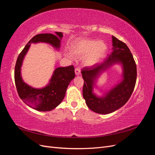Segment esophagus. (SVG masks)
<instances>
[{
  "instance_id": "1",
  "label": "esophagus",
  "mask_w": 155,
  "mask_h": 155,
  "mask_svg": "<svg viewBox=\"0 0 155 155\" xmlns=\"http://www.w3.org/2000/svg\"><path fill=\"white\" fill-rule=\"evenodd\" d=\"M75 74H76V75H78V76H79V75H80V74H81V69H80V68L77 67L76 69H75Z\"/></svg>"
}]
</instances>
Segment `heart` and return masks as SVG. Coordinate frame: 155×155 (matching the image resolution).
Returning a JSON list of instances; mask_svg holds the SVG:
<instances>
[{
	"label": "heart",
	"instance_id": "1",
	"mask_svg": "<svg viewBox=\"0 0 155 155\" xmlns=\"http://www.w3.org/2000/svg\"><path fill=\"white\" fill-rule=\"evenodd\" d=\"M107 45L104 41L92 39H79L71 45L70 52L77 58L86 56L85 64L92 65L104 57L107 51Z\"/></svg>",
	"mask_w": 155,
	"mask_h": 155
}]
</instances>
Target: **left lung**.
<instances>
[{
  "instance_id": "left-lung-1",
  "label": "left lung",
  "mask_w": 155,
  "mask_h": 155,
  "mask_svg": "<svg viewBox=\"0 0 155 155\" xmlns=\"http://www.w3.org/2000/svg\"><path fill=\"white\" fill-rule=\"evenodd\" d=\"M112 38L113 51L104 62L91 67L83 68L84 79L83 96L86 104L96 113L107 114L124 106L132 95L137 81V65L128 46L114 36ZM120 62L124 69V79L118 85L106 93L104 97H97L93 91V81L101 71L114 63Z\"/></svg>"
}]
</instances>
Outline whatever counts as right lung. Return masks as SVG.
Returning <instances> with one entry per match:
<instances>
[{"label":"right lung","mask_w":155,"mask_h":155,"mask_svg":"<svg viewBox=\"0 0 155 155\" xmlns=\"http://www.w3.org/2000/svg\"><path fill=\"white\" fill-rule=\"evenodd\" d=\"M62 32L41 34L33 37L18 55L15 67V83L18 94L26 105L39 111H50L58 106L63 98L70 82L75 78L73 65L56 68L48 85L42 88H35L23 81L21 75L22 61L31 43H46L55 48H60Z\"/></svg>","instance_id":"obj_1"}]
</instances>
